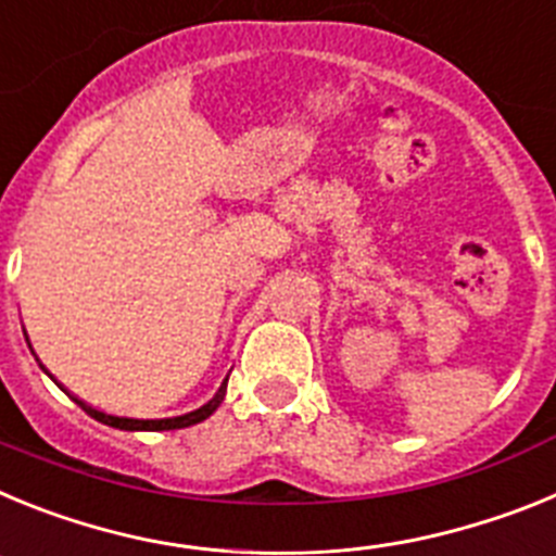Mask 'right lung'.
<instances>
[{
    "label": "right lung",
    "instance_id": "1",
    "mask_svg": "<svg viewBox=\"0 0 556 556\" xmlns=\"http://www.w3.org/2000/svg\"><path fill=\"white\" fill-rule=\"evenodd\" d=\"M225 390H228V378L223 381V387L217 390V395L211 397L208 404H203L200 409L194 412H186V415L180 417H161V420H139V417H119V415H108V412H100L94 409V406H88L86 401H80V397H75L77 404H80V409L86 412V415H91L94 420H100V424L105 426H113V429H125V431H172V429H186V426H194L200 424V420H205V417H211L214 412H217V406L225 401Z\"/></svg>",
    "mask_w": 556,
    "mask_h": 556
}]
</instances>
